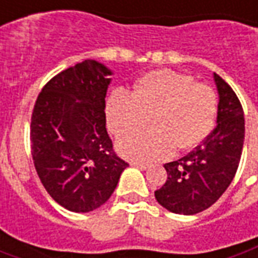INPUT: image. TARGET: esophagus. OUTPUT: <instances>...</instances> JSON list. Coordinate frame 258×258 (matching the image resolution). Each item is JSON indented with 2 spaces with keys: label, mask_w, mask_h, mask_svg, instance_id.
Returning <instances> with one entry per match:
<instances>
[{
  "label": "esophagus",
  "mask_w": 258,
  "mask_h": 258,
  "mask_svg": "<svg viewBox=\"0 0 258 258\" xmlns=\"http://www.w3.org/2000/svg\"><path fill=\"white\" fill-rule=\"evenodd\" d=\"M131 165H134V167H137L140 170H147L150 165L146 164V163H138V161H131Z\"/></svg>",
  "instance_id": "obj_1"
}]
</instances>
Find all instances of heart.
Segmentation results:
<instances>
[{
  "label": "heart",
  "mask_w": 258,
  "mask_h": 258,
  "mask_svg": "<svg viewBox=\"0 0 258 258\" xmlns=\"http://www.w3.org/2000/svg\"><path fill=\"white\" fill-rule=\"evenodd\" d=\"M216 93L194 77L173 70L143 76L130 95L117 91L107 104L108 127L117 137L145 128L153 130L122 138L120 151L141 161L161 160L177 151L192 150L214 127Z\"/></svg>",
  "instance_id": "heart-1"
}]
</instances>
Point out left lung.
I'll list each match as a JSON object with an SVG mask.
<instances>
[{"mask_svg":"<svg viewBox=\"0 0 258 258\" xmlns=\"http://www.w3.org/2000/svg\"><path fill=\"white\" fill-rule=\"evenodd\" d=\"M218 101L217 127L191 153L164 164L165 184L154 191L157 201L175 214H197L223 196L241 158L244 111L233 88L214 73Z\"/></svg>","mask_w":258,"mask_h":258,"instance_id":"8db88e82","label":"left lung"}]
</instances>
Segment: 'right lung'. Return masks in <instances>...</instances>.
<instances>
[{
    "label": "right lung",
    "instance_id": "add662e5",
    "mask_svg": "<svg viewBox=\"0 0 258 258\" xmlns=\"http://www.w3.org/2000/svg\"><path fill=\"white\" fill-rule=\"evenodd\" d=\"M111 71L85 59L42 87L31 115V154L52 200L74 213L98 209L128 167L105 128Z\"/></svg>",
    "mask_w": 258,
    "mask_h": 258
}]
</instances>
